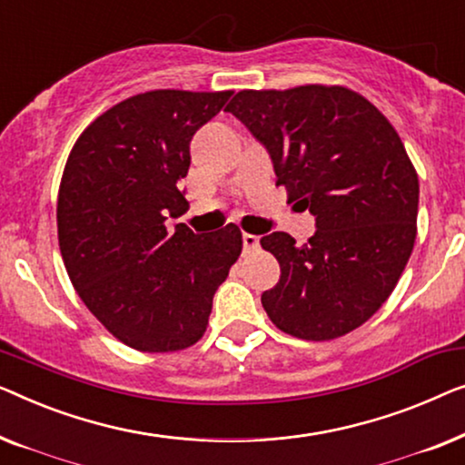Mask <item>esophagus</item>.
I'll return each instance as SVG.
<instances>
[{"instance_id":"esophagus-1","label":"esophagus","mask_w":465,"mask_h":465,"mask_svg":"<svg viewBox=\"0 0 465 465\" xmlns=\"http://www.w3.org/2000/svg\"><path fill=\"white\" fill-rule=\"evenodd\" d=\"M242 242H244V251H254V248H259V238L252 233H244L242 235Z\"/></svg>"}]
</instances>
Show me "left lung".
Wrapping results in <instances>:
<instances>
[{"instance_id": "1", "label": "left lung", "mask_w": 465, "mask_h": 465, "mask_svg": "<svg viewBox=\"0 0 465 465\" xmlns=\"http://www.w3.org/2000/svg\"><path fill=\"white\" fill-rule=\"evenodd\" d=\"M230 111L265 145L276 185L316 217L307 244L273 232L261 246L280 282L261 295L280 331L331 341L364 324L401 280L417 235L420 179L375 104L345 86L240 90Z\"/></svg>"}]
</instances>
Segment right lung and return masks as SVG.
Listing matches in <instances>:
<instances>
[{
  "mask_svg": "<svg viewBox=\"0 0 465 465\" xmlns=\"http://www.w3.org/2000/svg\"><path fill=\"white\" fill-rule=\"evenodd\" d=\"M233 93L152 90L114 104L71 149L58 187V246L77 295L128 348L164 354L202 339L242 252L238 225L195 235L181 181L195 130Z\"/></svg>",
  "mask_w": 465,
  "mask_h": 465,
  "instance_id": "add662e5",
  "label": "right lung"
}]
</instances>
